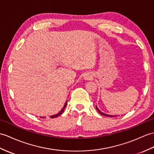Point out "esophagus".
Listing matches in <instances>:
<instances>
[{"mask_svg": "<svg viewBox=\"0 0 154 154\" xmlns=\"http://www.w3.org/2000/svg\"><path fill=\"white\" fill-rule=\"evenodd\" d=\"M91 76H89L88 75H87V76H86L85 77V79H91Z\"/></svg>", "mask_w": 154, "mask_h": 154, "instance_id": "1", "label": "esophagus"}]
</instances>
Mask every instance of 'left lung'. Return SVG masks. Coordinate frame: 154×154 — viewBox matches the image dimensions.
<instances>
[{"instance_id": "8db88e82", "label": "left lung", "mask_w": 154, "mask_h": 154, "mask_svg": "<svg viewBox=\"0 0 154 154\" xmlns=\"http://www.w3.org/2000/svg\"><path fill=\"white\" fill-rule=\"evenodd\" d=\"M96 109L98 110V112L101 114V115H103V116H108V117H116L115 116H109V115H108V114H105V113H102V112H101L100 111L99 109H98V108H97V107H96Z\"/></svg>"}]
</instances>
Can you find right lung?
Here are the masks:
<instances>
[{
  "mask_svg": "<svg viewBox=\"0 0 154 154\" xmlns=\"http://www.w3.org/2000/svg\"><path fill=\"white\" fill-rule=\"evenodd\" d=\"M67 101H66V103H65V105H64V106H63V109L60 111V112L58 113H57V114H56V115H54V116H51V118H54V117H58V116H60L61 114H62L63 112V110H64V109H65V108H66V105H67ZM42 118H44V117H42Z\"/></svg>",
  "mask_w": 154,
  "mask_h": 154,
  "instance_id": "right-lung-1",
  "label": "right lung"
}]
</instances>
